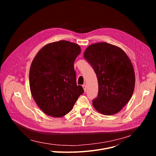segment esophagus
Returning <instances> with one entry per match:
<instances>
[{
    "label": "esophagus",
    "mask_w": 156,
    "mask_h": 156,
    "mask_svg": "<svg viewBox=\"0 0 156 156\" xmlns=\"http://www.w3.org/2000/svg\"><path fill=\"white\" fill-rule=\"evenodd\" d=\"M83 89H84V92H86V91H87L86 85V84H83Z\"/></svg>",
    "instance_id": "obj_1"
}]
</instances>
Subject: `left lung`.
Wrapping results in <instances>:
<instances>
[{
  "mask_svg": "<svg viewBox=\"0 0 156 156\" xmlns=\"http://www.w3.org/2000/svg\"><path fill=\"white\" fill-rule=\"evenodd\" d=\"M84 57L94 69L98 81V94L94 107L106 115L118 113L128 102L135 89L132 63L120 48L106 42L91 44Z\"/></svg>",
  "mask_w": 156,
  "mask_h": 156,
  "instance_id": "8db88e82",
  "label": "left lung"
}]
</instances>
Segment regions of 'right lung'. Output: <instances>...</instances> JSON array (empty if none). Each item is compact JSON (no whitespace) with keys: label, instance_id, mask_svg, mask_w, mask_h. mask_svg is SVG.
<instances>
[{"label":"right lung","instance_id":"add662e5","mask_svg":"<svg viewBox=\"0 0 156 156\" xmlns=\"http://www.w3.org/2000/svg\"><path fill=\"white\" fill-rule=\"evenodd\" d=\"M80 52L78 44L63 40L47 44L33 60L29 76L31 93L47 115L64 116L84 93L83 87L76 84L74 69Z\"/></svg>","mask_w":156,"mask_h":156}]
</instances>
